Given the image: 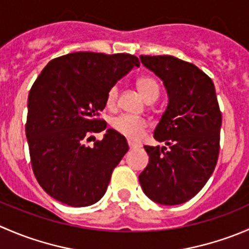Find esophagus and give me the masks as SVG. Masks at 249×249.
<instances>
[{
  "mask_svg": "<svg viewBox=\"0 0 249 249\" xmlns=\"http://www.w3.org/2000/svg\"><path fill=\"white\" fill-rule=\"evenodd\" d=\"M127 143H129V147H130V149H135V148H139V145H137L136 143H134V142H130V141H129V142H127Z\"/></svg>",
  "mask_w": 249,
  "mask_h": 249,
  "instance_id": "esophagus-1",
  "label": "esophagus"
}]
</instances>
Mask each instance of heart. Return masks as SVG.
Returning <instances> with one entry per match:
<instances>
[{
	"label": "heart",
	"instance_id": "heart-1",
	"mask_svg": "<svg viewBox=\"0 0 249 249\" xmlns=\"http://www.w3.org/2000/svg\"><path fill=\"white\" fill-rule=\"evenodd\" d=\"M136 85L145 101L153 102L159 97L160 85L153 76L149 74L141 76L136 80ZM118 95H119V88L118 85H112L106 95V106L108 108H114L118 101ZM110 127L126 139L139 140L147 127V122L141 117L120 114L110 119Z\"/></svg>",
	"mask_w": 249,
	"mask_h": 249
}]
</instances>
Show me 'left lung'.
Instances as JSON below:
<instances>
[{
  "label": "left lung",
  "instance_id": "obj_1",
  "mask_svg": "<svg viewBox=\"0 0 249 249\" xmlns=\"http://www.w3.org/2000/svg\"><path fill=\"white\" fill-rule=\"evenodd\" d=\"M164 82L169 106L154 130L167 147L144 145L149 164L140 175L144 194L161 205L194 197L211 177L220 148L222 112L212 79L194 64L171 55H141Z\"/></svg>",
  "mask_w": 249,
  "mask_h": 249
}]
</instances>
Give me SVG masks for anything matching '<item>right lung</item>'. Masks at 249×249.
<instances>
[{
	"mask_svg": "<svg viewBox=\"0 0 249 249\" xmlns=\"http://www.w3.org/2000/svg\"><path fill=\"white\" fill-rule=\"evenodd\" d=\"M134 66L131 54L78 52L55 57L29 92L25 124L32 171L44 192L73 207L89 206L106 193L114 167L129 150L124 136L104 131L100 118L112 85Z\"/></svg>",
	"mask_w": 249,
	"mask_h": 249,
	"instance_id": "obj_1",
	"label": "right lung"
}]
</instances>
